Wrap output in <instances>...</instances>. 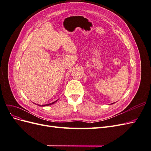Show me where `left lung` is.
I'll return each instance as SVG.
<instances>
[{
	"mask_svg": "<svg viewBox=\"0 0 151 151\" xmlns=\"http://www.w3.org/2000/svg\"><path fill=\"white\" fill-rule=\"evenodd\" d=\"M112 104H113V103H112Z\"/></svg>",
	"mask_w": 151,
	"mask_h": 151,
	"instance_id": "8db88e82",
	"label": "left lung"
}]
</instances>
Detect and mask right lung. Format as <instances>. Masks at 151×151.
<instances>
[{
	"label": "right lung",
	"instance_id": "obj_1",
	"mask_svg": "<svg viewBox=\"0 0 151 151\" xmlns=\"http://www.w3.org/2000/svg\"><path fill=\"white\" fill-rule=\"evenodd\" d=\"M57 101H54V102H53V103H49V104H42V105H39V104H37V105H38V106H49V105H51V104H54L55 103L57 102Z\"/></svg>",
	"mask_w": 151,
	"mask_h": 151
}]
</instances>
